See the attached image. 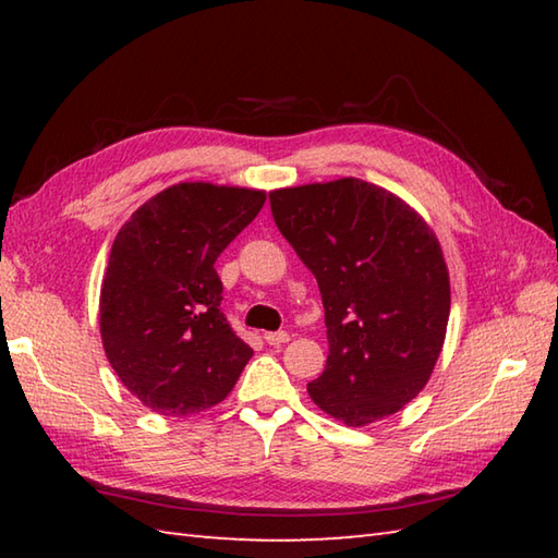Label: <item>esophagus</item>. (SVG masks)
Wrapping results in <instances>:
<instances>
[{"label": "esophagus", "mask_w": 558, "mask_h": 558, "mask_svg": "<svg viewBox=\"0 0 558 558\" xmlns=\"http://www.w3.org/2000/svg\"><path fill=\"white\" fill-rule=\"evenodd\" d=\"M290 340V333L288 330H276V333H266V342L268 345H282V342H288Z\"/></svg>", "instance_id": "1"}]
</instances>
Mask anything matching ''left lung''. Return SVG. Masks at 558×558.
I'll return each mask as SVG.
<instances>
[{"mask_svg":"<svg viewBox=\"0 0 558 558\" xmlns=\"http://www.w3.org/2000/svg\"><path fill=\"white\" fill-rule=\"evenodd\" d=\"M268 196L324 300L328 360L306 386L312 400L348 426L402 410L446 338L450 286L436 234L405 201L354 177Z\"/></svg>","mask_w":558,"mask_h":558,"instance_id":"left-lung-1","label":"left lung"}]
</instances>
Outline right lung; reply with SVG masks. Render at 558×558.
Returning <instances> with one entry per match:
<instances>
[{
    "label": "right lung",
    "mask_w": 558,
    "mask_h": 558,
    "mask_svg": "<svg viewBox=\"0 0 558 558\" xmlns=\"http://www.w3.org/2000/svg\"><path fill=\"white\" fill-rule=\"evenodd\" d=\"M264 201L256 189L182 182L114 236L100 290L102 348L132 396L165 417L218 405L252 360L220 310L216 260Z\"/></svg>",
    "instance_id": "1"
}]
</instances>
